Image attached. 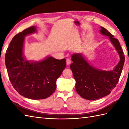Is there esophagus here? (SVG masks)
Here are the masks:
<instances>
[{
	"label": "esophagus",
	"mask_w": 129,
	"mask_h": 129,
	"mask_svg": "<svg viewBox=\"0 0 129 129\" xmlns=\"http://www.w3.org/2000/svg\"><path fill=\"white\" fill-rule=\"evenodd\" d=\"M71 63V60L70 59H67V64L69 65Z\"/></svg>",
	"instance_id": "esophagus-1"
}]
</instances>
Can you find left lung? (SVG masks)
Returning <instances> with one entry per match:
<instances>
[{
  "instance_id": "8db88e82",
  "label": "left lung",
  "mask_w": 129,
  "mask_h": 129,
  "mask_svg": "<svg viewBox=\"0 0 129 129\" xmlns=\"http://www.w3.org/2000/svg\"><path fill=\"white\" fill-rule=\"evenodd\" d=\"M100 31L109 37L119 55L120 61L113 70L104 71L90 65L81 54L73 55V62L70 67L76 81V90L81 98L89 100H97L110 94L118 83L125 62L119 40L104 27L101 26Z\"/></svg>"
}]
</instances>
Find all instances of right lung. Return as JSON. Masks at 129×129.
<instances>
[{
	"instance_id": "right-lung-1",
	"label": "right lung",
	"mask_w": 129,
	"mask_h": 129,
	"mask_svg": "<svg viewBox=\"0 0 129 129\" xmlns=\"http://www.w3.org/2000/svg\"><path fill=\"white\" fill-rule=\"evenodd\" d=\"M37 31L31 26L14 37L6 51L5 65L9 80L19 94L33 100L44 99L55 91L56 80L66 67V59L52 56L39 61H29L23 56L24 39Z\"/></svg>"
}]
</instances>
